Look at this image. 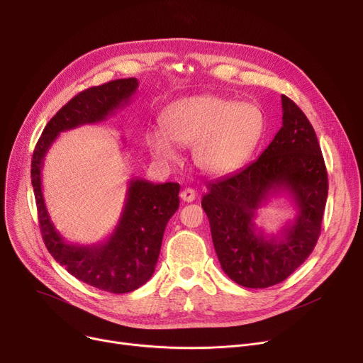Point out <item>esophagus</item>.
Instances as JSON below:
<instances>
[{"label": "esophagus", "instance_id": "1", "mask_svg": "<svg viewBox=\"0 0 363 363\" xmlns=\"http://www.w3.org/2000/svg\"><path fill=\"white\" fill-rule=\"evenodd\" d=\"M181 200L185 201V203H191L194 199H196V191L193 188H185L181 191Z\"/></svg>", "mask_w": 363, "mask_h": 363}]
</instances>
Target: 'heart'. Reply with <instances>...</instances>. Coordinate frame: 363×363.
<instances>
[{
    "label": "heart",
    "mask_w": 363,
    "mask_h": 363,
    "mask_svg": "<svg viewBox=\"0 0 363 363\" xmlns=\"http://www.w3.org/2000/svg\"><path fill=\"white\" fill-rule=\"evenodd\" d=\"M160 125L163 133L150 129L145 133L156 160L174 162V144L191 145L196 167L208 175H225L252 156L264 132V116L253 103L204 94L169 104L160 114Z\"/></svg>",
    "instance_id": "heart-1"
}]
</instances>
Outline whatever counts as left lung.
<instances>
[{"instance_id":"obj_1","label":"left lung","mask_w":363,"mask_h":363,"mask_svg":"<svg viewBox=\"0 0 363 363\" xmlns=\"http://www.w3.org/2000/svg\"><path fill=\"white\" fill-rule=\"evenodd\" d=\"M282 126L259 159L207 185L201 207L223 272L247 289L287 279L313 252L328 196V177L313 126L281 95ZM289 192L298 216L279 236H264L254 216L271 195Z\"/></svg>"}]
</instances>
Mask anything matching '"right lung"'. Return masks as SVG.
Instances as JSON below:
<instances>
[{"instance_id":"obj_1","label":"right lung","mask_w":363,"mask_h":363,"mask_svg":"<svg viewBox=\"0 0 363 363\" xmlns=\"http://www.w3.org/2000/svg\"><path fill=\"white\" fill-rule=\"evenodd\" d=\"M137 88L138 81L128 78L74 95L44 128L30 164L38 220L48 252L74 278L114 294L140 289L155 274L164 228L179 206V184L130 179L123 212L111 235L100 244L79 245L66 242L51 222L43 196L41 170L47 151L60 132L106 121L129 103Z\"/></svg>"}]
</instances>
